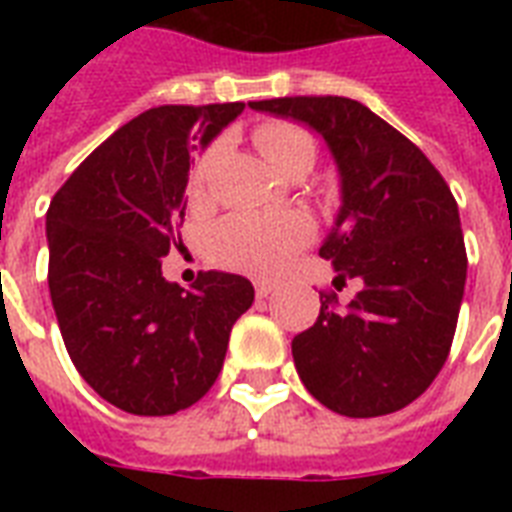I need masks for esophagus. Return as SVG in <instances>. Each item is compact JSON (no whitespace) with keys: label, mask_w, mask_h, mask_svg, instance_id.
Masks as SVG:
<instances>
[{"label":"esophagus","mask_w":512,"mask_h":512,"mask_svg":"<svg viewBox=\"0 0 512 512\" xmlns=\"http://www.w3.org/2000/svg\"><path fill=\"white\" fill-rule=\"evenodd\" d=\"M255 292L257 297L263 300V297H268L271 292H276V284H271V281H255Z\"/></svg>","instance_id":"1"}]
</instances>
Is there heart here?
Masks as SVG:
<instances>
[{"mask_svg": "<svg viewBox=\"0 0 512 512\" xmlns=\"http://www.w3.org/2000/svg\"><path fill=\"white\" fill-rule=\"evenodd\" d=\"M255 143L265 162L276 172H284L292 164H313L316 143L303 127L289 122H268L255 132ZM217 148L193 167L191 191L199 196L209 180ZM311 236V223L303 215H233L212 228L209 233V255L212 260L233 271L252 276H276L284 271L289 257L303 247Z\"/></svg>", "mask_w": 512, "mask_h": 512, "instance_id": "obj_1", "label": "heart"}]
</instances>
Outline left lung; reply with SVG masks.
<instances>
[{
	"mask_svg": "<svg viewBox=\"0 0 512 512\" xmlns=\"http://www.w3.org/2000/svg\"><path fill=\"white\" fill-rule=\"evenodd\" d=\"M249 108L316 132L340 177L319 255L335 268V289L353 281L358 292L342 311L337 295H324L316 324L292 340L300 380L345 417L404 409L441 372L465 295L468 257L449 185L358 100L273 98Z\"/></svg>",
	"mask_w": 512,
	"mask_h": 512,
	"instance_id": "obj_1",
	"label": "left lung"
}]
</instances>
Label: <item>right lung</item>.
Wrapping results in <instances>:
<instances>
[{"mask_svg": "<svg viewBox=\"0 0 512 512\" xmlns=\"http://www.w3.org/2000/svg\"><path fill=\"white\" fill-rule=\"evenodd\" d=\"M244 103L159 106L92 151L47 209L50 297L66 350L108 404L164 417L196 404L223 369L231 327L255 300L244 276H162L185 215L191 156Z\"/></svg>", "mask_w": 512, "mask_h": 512, "instance_id": "add662e5", "label": "right lung"}]
</instances>
